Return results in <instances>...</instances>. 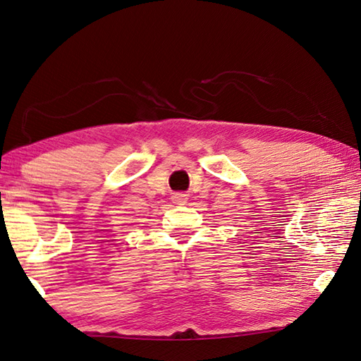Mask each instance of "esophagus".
<instances>
[{"mask_svg":"<svg viewBox=\"0 0 361 361\" xmlns=\"http://www.w3.org/2000/svg\"><path fill=\"white\" fill-rule=\"evenodd\" d=\"M171 200H173L174 204H178V206H185L187 200H188V195H185V193H174Z\"/></svg>","mask_w":361,"mask_h":361,"instance_id":"esophagus-1","label":"esophagus"}]
</instances>
